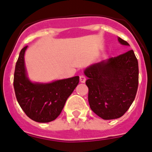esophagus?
Listing matches in <instances>:
<instances>
[{
  "mask_svg": "<svg viewBox=\"0 0 152 152\" xmlns=\"http://www.w3.org/2000/svg\"><path fill=\"white\" fill-rule=\"evenodd\" d=\"M86 80V78L84 75H80L79 76V81L81 82L82 83H84Z\"/></svg>",
  "mask_w": 152,
  "mask_h": 152,
  "instance_id": "34e87169",
  "label": "esophagus"
}]
</instances>
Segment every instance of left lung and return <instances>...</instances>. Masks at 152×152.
Masks as SVG:
<instances>
[{
	"instance_id": "left-lung-1",
	"label": "left lung",
	"mask_w": 152,
	"mask_h": 152,
	"mask_svg": "<svg viewBox=\"0 0 152 152\" xmlns=\"http://www.w3.org/2000/svg\"><path fill=\"white\" fill-rule=\"evenodd\" d=\"M118 41L129 45L120 37ZM84 73L91 110L104 120L122 117L136 98L139 85V64L133 50L92 64Z\"/></svg>"
}]
</instances>
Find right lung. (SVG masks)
<instances>
[{
  "label": "right lung",
  "instance_id": "1",
  "mask_svg": "<svg viewBox=\"0 0 152 152\" xmlns=\"http://www.w3.org/2000/svg\"><path fill=\"white\" fill-rule=\"evenodd\" d=\"M23 48L16 64L13 87L19 104L25 113L35 122L48 123L55 120L66 101L76 88L79 76L56 80L49 83H32L27 76Z\"/></svg>",
  "mask_w": 152,
  "mask_h": 152
}]
</instances>
